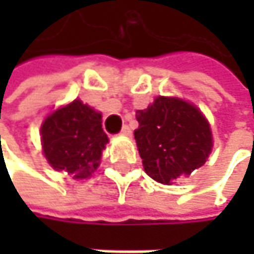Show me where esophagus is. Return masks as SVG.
<instances>
[{"instance_id": "34e87169", "label": "esophagus", "mask_w": 254, "mask_h": 254, "mask_svg": "<svg viewBox=\"0 0 254 254\" xmlns=\"http://www.w3.org/2000/svg\"><path fill=\"white\" fill-rule=\"evenodd\" d=\"M121 133H122V135H127V136H129V135L132 133V130H130V127H127V125H125V127H122V130H121Z\"/></svg>"}]
</instances>
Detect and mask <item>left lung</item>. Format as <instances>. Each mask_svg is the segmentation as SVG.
<instances>
[{"label": "left lung", "instance_id": "left-lung-1", "mask_svg": "<svg viewBox=\"0 0 254 254\" xmlns=\"http://www.w3.org/2000/svg\"><path fill=\"white\" fill-rule=\"evenodd\" d=\"M135 141L144 171L160 184H174L203 166L212 151V132L206 118L179 98L157 97L136 112Z\"/></svg>", "mask_w": 254, "mask_h": 254}]
</instances>
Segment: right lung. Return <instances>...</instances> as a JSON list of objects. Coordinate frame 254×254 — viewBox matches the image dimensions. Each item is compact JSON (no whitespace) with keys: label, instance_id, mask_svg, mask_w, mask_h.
Instances as JSON below:
<instances>
[{"label":"right lung","instance_id":"add662e5","mask_svg":"<svg viewBox=\"0 0 254 254\" xmlns=\"http://www.w3.org/2000/svg\"><path fill=\"white\" fill-rule=\"evenodd\" d=\"M41 136L48 163L76 179L92 175L109 141L101 127V113L79 100L48 116L41 127Z\"/></svg>","mask_w":254,"mask_h":254}]
</instances>
